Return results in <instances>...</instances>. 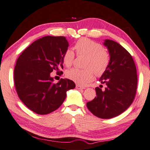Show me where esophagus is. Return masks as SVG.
<instances>
[{
  "label": "esophagus",
  "instance_id": "obj_1",
  "mask_svg": "<svg viewBox=\"0 0 150 150\" xmlns=\"http://www.w3.org/2000/svg\"><path fill=\"white\" fill-rule=\"evenodd\" d=\"M76 87L78 90H83V89H85V87H83V86H82L79 84H77Z\"/></svg>",
  "mask_w": 150,
  "mask_h": 150
}]
</instances>
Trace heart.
I'll use <instances>...</instances> for the list:
<instances>
[{
    "label": "heart",
    "instance_id": "obj_1",
    "mask_svg": "<svg viewBox=\"0 0 150 150\" xmlns=\"http://www.w3.org/2000/svg\"><path fill=\"white\" fill-rule=\"evenodd\" d=\"M74 49L78 55L86 57L84 67L86 69L71 68L66 72V76L68 79L79 84L84 85L91 82L96 75L101 76L108 67L110 57L106 50L101 44L87 38H82L76 43ZM74 53L72 50H66L62 57V61L66 67L72 64Z\"/></svg>",
    "mask_w": 150,
    "mask_h": 150
}]
</instances>
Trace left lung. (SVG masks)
Here are the masks:
<instances>
[{"label": "left lung", "instance_id": "1", "mask_svg": "<svg viewBox=\"0 0 150 150\" xmlns=\"http://www.w3.org/2000/svg\"><path fill=\"white\" fill-rule=\"evenodd\" d=\"M103 45L110 61L99 81L106 87L104 90L96 88L97 96L86 105L95 116L108 119L122 113L132 103L138 78L132 57L124 47L110 39H105Z\"/></svg>", "mask_w": 150, "mask_h": 150}]
</instances>
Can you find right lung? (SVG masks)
I'll return each instance as SVG.
<instances>
[{"label": "right lung", "instance_id": "obj_1", "mask_svg": "<svg viewBox=\"0 0 150 150\" xmlns=\"http://www.w3.org/2000/svg\"><path fill=\"white\" fill-rule=\"evenodd\" d=\"M69 46L65 37L45 36L31 43L18 58L14 78L18 96L25 105L39 115L57 110L76 87L73 81L54 83L51 73L63 68L62 57Z\"/></svg>", "mask_w": 150, "mask_h": 150}]
</instances>
